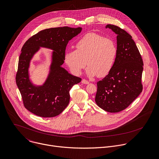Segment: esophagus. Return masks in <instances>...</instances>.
<instances>
[{
  "mask_svg": "<svg viewBox=\"0 0 159 159\" xmlns=\"http://www.w3.org/2000/svg\"><path fill=\"white\" fill-rule=\"evenodd\" d=\"M82 83L84 84H89V82L85 79H82Z\"/></svg>",
  "mask_w": 159,
  "mask_h": 159,
  "instance_id": "34e87169",
  "label": "esophagus"
}]
</instances>
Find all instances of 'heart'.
I'll use <instances>...</instances> for the list:
<instances>
[{
	"instance_id": "heart-1",
	"label": "heart",
	"mask_w": 159,
	"mask_h": 159,
	"mask_svg": "<svg viewBox=\"0 0 159 159\" xmlns=\"http://www.w3.org/2000/svg\"><path fill=\"white\" fill-rule=\"evenodd\" d=\"M75 48L66 51L64 56L66 64L74 74L80 75L86 62V74L91 77H103L112 70L117 54V46L113 39L89 33L77 42Z\"/></svg>"
}]
</instances>
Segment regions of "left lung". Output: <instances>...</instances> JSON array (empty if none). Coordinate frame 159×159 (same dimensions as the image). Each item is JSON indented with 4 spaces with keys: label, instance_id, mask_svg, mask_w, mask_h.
Wrapping results in <instances>:
<instances>
[{
    "label": "left lung",
    "instance_id": "8db88e82",
    "mask_svg": "<svg viewBox=\"0 0 159 159\" xmlns=\"http://www.w3.org/2000/svg\"><path fill=\"white\" fill-rule=\"evenodd\" d=\"M117 35V54L114 66L97 82L95 102L103 110L116 113L132 103L143 89V60L132 36L120 27L108 24Z\"/></svg>",
    "mask_w": 159,
    "mask_h": 159
}]
</instances>
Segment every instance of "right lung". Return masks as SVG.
I'll list each match as a JSON object with an SVG mask.
<instances>
[{"mask_svg": "<svg viewBox=\"0 0 159 159\" xmlns=\"http://www.w3.org/2000/svg\"><path fill=\"white\" fill-rule=\"evenodd\" d=\"M81 30V27L67 26L46 29L30 37L24 44L16 80L24 106L32 114L42 117H53L67 107L70 89L80 82L82 79L69 74L61 66L64 62L69 41ZM40 46L51 48L55 52L48 80L43 86L35 87L29 80L28 68L30 59Z\"/></svg>", "mask_w": 159, "mask_h": 159, "instance_id": "1", "label": "right lung"}]
</instances>
